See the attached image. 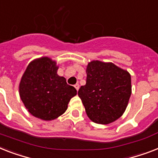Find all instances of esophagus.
Returning a JSON list of instances; mask_svg holds the SVG:
<instances>
[{
    "instance_id": "esophagus-1",
    "label": "esophagus",
    "mask_w": 158,
    "mask_h": 158,
    "mask_svg": "<svg viewBox=\"0 0 158 158\" xmlns=\"http://www.w3.org/2000/svg\"><path fill=\"white\" fill-rule=\"evenodd\" d=\"M75 89H76L77 91L79 90V83H76V84H75Z\"/></svg>"
}]
</instances>
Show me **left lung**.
Instances as JSON below:
<instances>
[{
  "instance_id": "8db88e82",
  "label": "left lung",
  "mask_w": 158,
  "mask_h": 158,
  "mask_svg": "<svg viewBox=\"0 0 158 158\" xmlns=\"http://www.w3.org/2000/svg\"><path fill=\"white\" fill-rule=\"evenodd\" d=\"M86 84L78 95L88 118L109 124L123 115L131 94L130 74L113 63L92 61L87 66Z\"/></svg>"
}]
</instances>
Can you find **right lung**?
I'll return each instance as SVG.
<instances>
[{
    "mask_svg": "<svg viewBox=\"0 0 158 158\" xmlns=\"http://www.w3.org/2000/svg\"><path fill=\"white\" fill-rule=\"evenodd\" d=\"M56 64L46 57L35 60L28 65L19 84L25 107L43 120H52L64 114L70 100L77 94L64 77L57 75Z\"/></svg>",
    "mask_w": 158,
    "mask_h": 158,
    "instance_id": "right-lung-1",
    "label": "right lung"
}]
</instances>
